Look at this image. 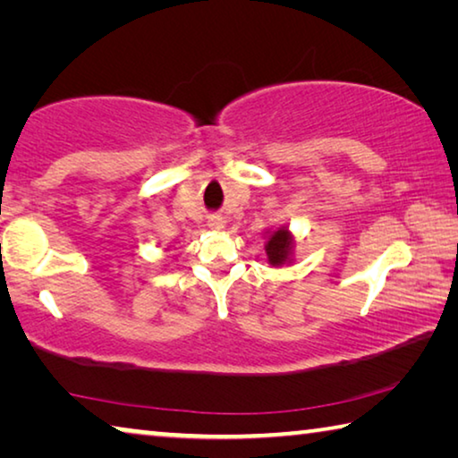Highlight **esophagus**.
<instances>
[{
  "label": "esophagus",
  "instance_id": "1",
  "mask_svg": "<svg viewBox=\"0 0 458 458\" xmlns=\"http://www.w3.org/2000/svg\"><path fill=\"white\" fill-rule=\"evenodd\" d=\"M208 226H210V230H222L224 220L220 218V216H210V218H208Z\"/></svg>",
  "mask_w": 458,
  "mask_h": 458
}]
</instances>
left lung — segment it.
Returning <instances> with one entry per match:
<instances>
[{"label":"left lung","mask_w":458,"mask_h":458,"mask_svg":"<svg viewBox=\"0 0 458 458\" xmlns=\"http://www.w3.org/2000/svg\"><path fill=\"white\" fill-rule=\"evenodd\" d=\"M265 252H267V260L270 267H289L294 260V236L293 232L281 226L275 230L267 232V242H265Z\"/></svg>","instance_id":"1"}]
</instances>
